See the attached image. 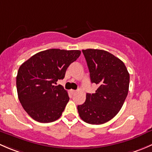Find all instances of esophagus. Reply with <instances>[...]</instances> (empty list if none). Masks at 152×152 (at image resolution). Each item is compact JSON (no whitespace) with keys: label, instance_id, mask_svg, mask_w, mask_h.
Returning <instances> with one entry per match:
<instances>
[{"label":"esophagus","instance_id":"esophagus-1","mask_svg":"<svg viewBox=\"0 0 152 152\" xmlns=\"http://www.w3.org/2000/svg\"><path fill=\"white\" fill-rule=\"evenodd\" d=\"M70 92L72 93V94H75L76 93V91L75 90H72H72H70Z\"/></svg>","mask_w":152,"mask_h":152}]
</instances>
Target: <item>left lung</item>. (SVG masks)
Wrapping results in <instances>:
<instances>
[{
    "label": "left lung",
    "mask_w": 152,
    "mask_h": 152,
    "mask_svg": "<svg viewBox=\"0 0 152 152\" xmlns=\"http://www.w3.org/2000/svg\"><path fill=\"white\" fill-rule=\"evenodd\" d=\"M91 83L98 85L94 94L77 106L80 117L91 124H102L121 110L127 96L129 74L119 58L102 50H83Z\"/></svg>",
    "instance_id": "left-lung-1"
}]
</instances>
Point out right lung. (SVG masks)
Instances as JSON below:
<instances>
[{
    "label": "right lung",
    "mask_w": 152,
    "mask_h": 152,
    "mask_svg": "<svg viewBox=\"0 0 152 152\" xmlns=\"http://www.w3.org/2000/svg\"><path fill=\"white\" fill-rule=\"evenodd\" d=\"M80 50L49 49L34 55L20 66L17 75L18 98L24 110L35 121L58 119L69 100L61 85L69 66L80 56Z\"/></svg>",
    "instance_id": "obj_1"
}]
</instances>
